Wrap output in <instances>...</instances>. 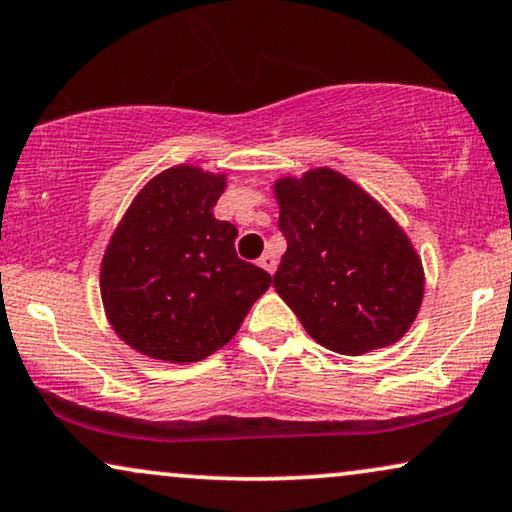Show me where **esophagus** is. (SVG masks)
Masks as SVG:
<instances>
[{"label": "esophagus", "mask_w": 512, "mask_h": 512, "mask_svg": "<svg viewBox=\"0 0 512 512\" xmlns=\"http://www.w3.org/2000/svg\"><path fill=\"white\" fill-rule=\"evenodd\" d=\"M258 265H261L263 270H268L272 275V272H275V268H277V261H275V256L270 254V251H265V254L258 258Z\"/></svg>", "instance_id": "esophagus-1"}]
</instances>
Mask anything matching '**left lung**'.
<instances>
[{
  "instance_id": "1",
  "label": "left lung",
  "mask_w": 512,
  "mask_h": 512,
  "mask_svg": "<svg viewBox=\"0 0 512 512\" xmlns=\"http://www.w3.org/2000/svg\"><path fill=\"white\" fill-rule=\"evenodd\" d=\"M287 240L272 287L324 348L362 355L400 341L421 308V258L386 209L331 169L275 185Z\"/></svg>"
}]
</instances>
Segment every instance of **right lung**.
<instances>
[{"mask_svg":"<svg viewBox=\"0 0 512 512\" xmlns=\"http://www.w3.org/2000/svg\"><path fill=\"white\" fill-rule=\"evenodd\" d=\"M223 176L174 167L138 192L101 268L119 338L164 362H197L235 336L270 275L235 251L237 228L214 218Z\"/></svg>","mask_w":512,"mask_h":512,"instance_id":"obj_1","label":"right lung"}]
</instances>
